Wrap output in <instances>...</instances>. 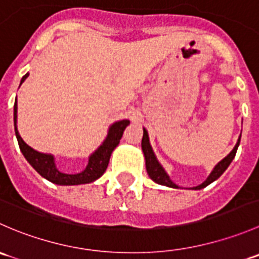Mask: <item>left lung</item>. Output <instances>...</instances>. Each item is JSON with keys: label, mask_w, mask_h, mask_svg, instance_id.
<instances>
[{"label": "left lung", "mask_w": 259, "mask_h": 259, "mask_svg": "<svg viewBox=\"0 0 259 259\" xmlns=\"http://www.w3.org/2000/svg\"><path fill=\"white\" fill-rule=\"evenodd\" d=\"M239 142H241V137H239L238 142H237V144L233 148V150H232L231 153H229L228 155L223 159V160H221L215 166H214V169L211 170L209 177H208V178L205 179L202 184L197 185V187H194L193 189H202V188H205L207 185H209L210 183H213L214 180L218 179L219 177H221L222 174L226 171V169L228 168L229 164L232 163V160H233L234 156H236ZM142 149H143V153H144V156H145L146 171H148L149 177H150L154 182L158 183V184H160V185H166V187H170V188H179L178 185L174 184V183L171 182L168 174H166L165 170L163 169V166H161L160 164H159V161L156 160L155 154H154L150 143H149L148 132H146L145 129H144V134H143V139H142Z\"/></svg>", "instance_id": "1"}]
</instances>
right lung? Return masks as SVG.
<instances>
[{
    "instance_id": "obj_1",
    "label": "right lung",
    "mask_w": 259,
    "mask_h": 259,
    "mask_svg": "<svg viewBox=\"0 0 259 259\" xmlns=\"http://www.w3.org/2000/svg\"><path fill=\"white\" fill-rule=\"evenodd\" d=\"M28 76V72L25 76L21 79V83L26 80ZM14 122H15V133H16V138L18 145H20V150L22 151L23 156L26 160L33 166L36 171L44 177L45 179L50 180L51 183L59 185H77V184H86V183H91L94 180L99 179L104 173H105L106 168H108L109 160H110V155L113 150L116 148L117 144L120 143V139L122 137L125 127L130 124L129 120H120V121L114 122L110 127H109L108 137L104 140V143L93 153L89 158V163L86 168L83 169L81 173L77 174H66L60 171L56 168L55 164V159L51 154H44L38 153L35 149L28 146L22 140V138L18 134V130L16 126L17 122V100L15 101L14 108Z\"/></svg>"
}]
</instances>
